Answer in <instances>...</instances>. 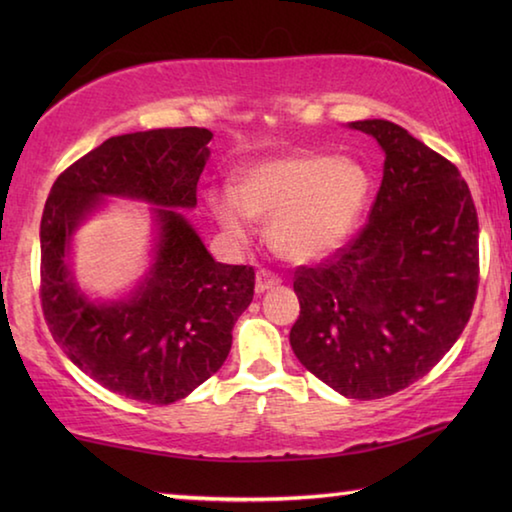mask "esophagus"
Here are the masks:
<instances>
[{"instance_id": "34e87169", "label": "esophagus", "mask_w": 512, "mask_h": 512, "mask_svg": "<svg viewBox=\"0 0 512 512\" xmlns=\"http://www.w3.org/2000/svg\"><path fill=\"white\" fill-rule=\"evenodd\" d=\"M280 282H282L280 275L273 273V271H268V268H259L257 277H255V291L257 293H264L268 289H275Z\"/></svg>"}]
</instances>
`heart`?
Returning a JSON list of instances; mask_svg holds the SVG:
<instances>
[{
  "instance_id": "obj_1",
  "label": "heart",
  "mask_w": 512,
  "mask_h": 512,
  "mask_svg": "<svg viewBox=\"0 0 512 512\" xmlns=\"http://www.w3.org/2000/svg\"><path fill=\"white\" fill-rule=\"evenodd\" d=\"M370 176L357 160L329 153H287L250 162L237 185L207 192L225 235L246 241L255 219H271L273 248L291 262H314L339 248L357 225Z\"/></svg>"
}]
</instances>
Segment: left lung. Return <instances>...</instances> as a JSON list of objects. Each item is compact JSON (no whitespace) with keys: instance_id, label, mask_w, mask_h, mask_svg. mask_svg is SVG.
Masks as SVG:
<instances>
[{"instance_id":"left-lung-1","label":"left lung","mask_w":512,"mask_h":512,"mask_svg":"<svg viewBox=\"0 0 512 512\" xmlns=\"http://www.w3.org/2000/svg\"><path fill=\"white\" fill-rule=\"evenodd\" d=\"M384 151L368 223L318 266H300L289 341L336 393L379 400L427 375L470 320L479 219L461 173L386 119L352 121Z\"/></svg>"}]
</instances>
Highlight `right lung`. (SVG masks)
Listing matches in <instances>:
<instances>
[{
    "instance_id": "right-lung-1",
    "label": "right lung",
    "mask_w": 512,
    "mask_h": 512,
    "mask_svg": "<svg viewBox=\"0 0 512 512\" xmlns=\"http://www.w3.org/2000/svg\"><path fill=\"white\" fill-rule=\"evenodd\" d=\"M207 128L117 135L56 178L40 221V300L67 359L103 388L171 404L228 359L232 327L255 293L253 266L214 262L180 210L196 207ZM106 195L151 202L154 264L131 297L90 301L71 275V239Z\"/></svg>"
}]
</instances>
